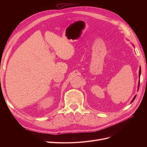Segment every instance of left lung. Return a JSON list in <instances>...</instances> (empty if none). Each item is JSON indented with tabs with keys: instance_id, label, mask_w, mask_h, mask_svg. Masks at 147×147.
I'll use <instances>...</instances> for the list:
<instances>
[{
	"instance_id": "obj_1",
	"label": "left lung",
	"mask_w": 147,
	"mask_h": 147,
	"mask_svg": "<svg viewBox=\"0 0 147 147\" xmlns=\"http://www.w3.org/2000/svg\"><path fill=\"white\" fill-rule=\"evenodd\" d=\"M140 74H141V69H140V70H139V77L140 76ZM139 84H140V83H139V85H138V88H139ZM135 98H136V96L134 97V99H133V100H132V102L134 101V100L135 99Z\"/></svg>"
}]
</instances>
